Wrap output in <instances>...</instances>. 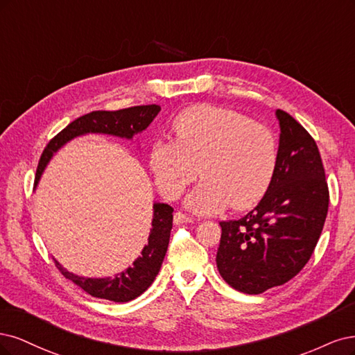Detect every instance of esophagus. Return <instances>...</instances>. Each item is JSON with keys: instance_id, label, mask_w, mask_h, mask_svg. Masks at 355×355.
I'll return each instance as SVG.
<instances>
[{"instance_id": "34e87169", "label": "esophagus", "mask_w": 355, "mask_h": 355, "mask_svg": "<svg viewBox=\"0 0 355 355\" xmlns=\"http://www.w3.org/2000/svg\"><path fill=\"white\" fill-rule=\"evenodd\" d=\"M174 223L175 224H184V223H193V218L187 214L182 212H175L174 214Z\"/></svg>"}]
</instances>
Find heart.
I'll return each mask as SVG.
<instances>
[{
    "label": "heart",
    "instance_id": "b5f03b06",
    "mask_svg": "<svg viewBox=\"0 0 355 355\" xmlns=\"http://www.w3.org/2000/svg\"><path fill=\"white\" fill-rule=\"evenodd\" d=\"M173 131L175 140L159 139L148 153L156 186L168 199L178 198L198 173L203 180L186 199L198 214L218 212L228 203L246 209L267 193L277 141L264 123L230 107L198 105L180 113Z\"/></svg>",
    "mask_w": 355,
    "mask_h": 355
}]
</instances>
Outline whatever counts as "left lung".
<instances>
[{"mask_svg":"<svg viewBox=\"0 0 355 355\" xmlns=\"http://www.w3.org/2000/svg\"><path fill=\"white\" fill-rule=\"evenodd\" d=\"M280 144L271 184L257 207L221 221L216 267L239 292L258 295L284 284L310 261L329 209L318 147L288 112L277 110Z\"/></svg>","mask_w":355,"mask_h":355,"instance_id":"obj_1","label":"left lung"}]
</instances>
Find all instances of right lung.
Wrapping results in <instances>:
<instances>
[{
  "instance_id": "add662e5",
  "label": "right lung",
  "mask_w": 355,
  "mask_h": 355,
  "mask_svg": "<svg viewBox=\"0 0 355 355\" xmlns=\"http://www.w3.org/2000/svg\"><path fill=\"white\" fill-rule=\"evenodd\" d=\"M159 112H161V106L147 105L121 109L115 112L94 110L75 119L64 130L54 135L49 144L45 146L38 162L35 184L38 182L45 165L51 159L53 153L59 150L64 143L75 139V137L87 132H103L125 137V139H132L134 134L141 132L152 123ZM173 212L174 208L166 203L153 205V221L147 246H144L141 257L134 261L132 267L116 274L115 277H79L69 271H66L59 262L54 261L55 267L59 268V271L66 279L73 282L83 291H85L91 296H94V298L109 300L113 302H128L137 298V296H140L153 283L159 270H161L169 243L171 228H173Z\"/></svg>"
}]
</instances>
